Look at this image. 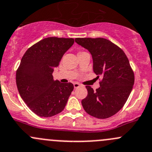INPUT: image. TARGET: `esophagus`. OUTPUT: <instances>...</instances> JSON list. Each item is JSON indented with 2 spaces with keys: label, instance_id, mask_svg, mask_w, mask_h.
Instances as JSON below:
<instances>
[{
  "label": "esophagus",
  "instance_id": "obj_1",
  "mask_svg": "<svg viewBox=\"0 0 152 152\" xmlns=\"http://www.w3.org/2000/svg\"><path fill=\"white\" fill-rule=\"evenodd\" d=\"M80 86V85L78 83H74V88H77L79 87Z\"/></svg>",
  "mask_w": 152,
  "mask_h": 152
}]
</instances>
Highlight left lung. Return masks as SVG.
Masks as SVG:
<instances>
[{"label": "left lung", "instance_id": "8db88e82", "mask_svg": "<svg viewBox=\"0 0 152 152\" xmlns=\"http://www.w3.org/2000/svg\"><path fill=\"white\" fill-rule=\"evenodd\" d=\"M93 58V69L102 77L100 87L94 90L86 86L88 95L81 102L87 113L97 118H107L121 110L134 85L133 70L124 52L104 38H76Z\"/></svg>", "mask_w": 152, "mask_h": 152}]
</instances>
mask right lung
I'll return each mask as SVG.
<instances>
[{"instance_id":"add662e5","label":"right lung","mask_w":152,"mask_h":152,"mask_svg":"<svg viewBox=\"0 0 152 152\" xmlns=\"http://www.w3.org/2000/svg\"><path fill=\"white\" fill-rule=\"evenodd\" d=\"M72 38H45L27 50L16 72L18 91L30 110L51 117L64 109L74 89L71 83L53 80L55 67L74 44Z\"/></svg>"}]
</instances>
